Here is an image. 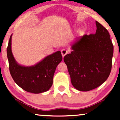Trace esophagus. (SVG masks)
Instances as JSON below:
<instances>
[{"label":"esophagus","instance_id":"obj_1","mask_svg":"<svg viewBox=\"0 0 120 120\" xmlns=\"http://www.w3.org/2000/svg\"><path fill=\"white\" fill-rule=\"evenodd\" d=\"M61 54H62V56H63V57H64L65 56L68 54V51L66 50V49H63L61 50Z\"/></svg>","mask_w":120,"mask_h":120}]
</instances>
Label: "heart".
<instances>
[{
    "instance_id": "heart-1",
    "label": "heart",
    "mask_w": 120,
    "mask_h": 120,
    "mask_svg": "<svg viewBox=\"0 0 120 120\" xmlns=\"http://www.w3.org/2000/svg\"><path fill=\"white\" fill-rule=\"evenodd\" d=\"M81 31H82V30H80L79 31V33H81Z\"/></svg>"
}]
</instances>
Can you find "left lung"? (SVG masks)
I'll return each instance as SVG.
<instances>
[{
    "mask_svg": "<svg viewBox=\"0 0 120 120\" xmlns=\"http://www.w3.org/2000/svg\"><path fill=\"white\" fill-rule=\"evenodd\" d=\"M95 34L85 35L71 43L70 54L64 57L76 89L88 91L98 87L110 75L113 46L106 28L96 21Z\"/></svg>",
    "mask_w": 120,
    "mask_h": 120,
    "instance_id": "obj_1",
    "label": "left lung"
}]
</instances>
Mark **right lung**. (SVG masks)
I'll return each mask as SVG.
<instances>
[{
    "instance_id": "right-lung-1",
    "label": "right lung",
    "mask_w": 120,
    "mask_h": 120,
    "mask_svg": "<svg viewBox=\"0 0 120 120\" xmlns=\"http://www.w3.org/2000/svg\"><path fill=\"white\" fill-rule=\"evenodd\" d=\"M10 36L7 48V57L9 70L14 81L27 92L39 94L46 92L52 85L53 77L57 66L63 60L60 51L42 59L34 65L25 66L19 64L11 51Z\"/></svg>"
}]
</instances>
